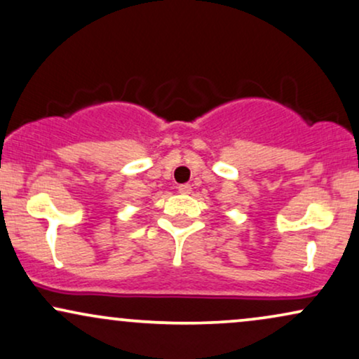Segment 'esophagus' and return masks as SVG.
<instances>
[{
  "mask_svg": "<svg viewBox=\"0 0 359 359\" xmlns=\"http://www.w3.org/2000/svg\"><path fill=\"white\" fill-rule=\"evenodd\" d=\"M179 192L180 194H190V192H192V185H189V184L179 185Z\"/></svg>",
  "mask_w": 359,
  "mask_h": 359,
  "instance_id": "34e87169",
  "label": "esophagus"
}]
</instances>
